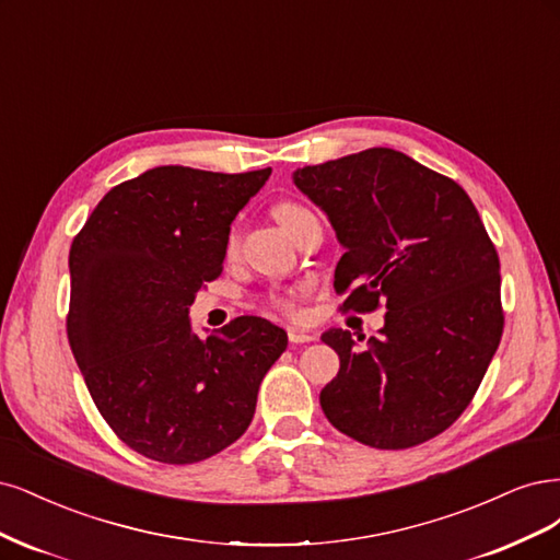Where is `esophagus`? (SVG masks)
I'll return each mask as SVG.
<instances>
[{
    "label": "esophagus",
    "instance_id": "esophagus-1",
    "mask_svg": "<svg viewBox=\"0 0 560 560\" xmlns=\"http://www.w3.org/2000/svg\"><path fill=\"white\" fill-rule=\"evenodd\" d=\"M288 339H291V345H306V341L314 339V335L300 328H288Z\"/></svg>",
    "mask_w": 560,
    "mask_h": 560
}]
</instances>
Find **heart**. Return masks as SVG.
Returning <instances> with one entry per match:
<instances>
[{"instance_id": "1", "label": "heart", "mask_w": 560, "mask_h": 560, "mask_svg": "<svg viewBox=\"0 0 560 560\" xmlns=\"http://www.w3.org/2000/svg\"><path fill=\"white\" fill-rule=\"evenodd\" d=\"M275 219L281 223V228L291 234H293L300 230V225L304 223V221H310V219H314V213L306 209L304 205H300V202H279L277 207H275ZM234 250H237V234H230L228 237V254H234ZM272 304L275 306H279V310H283V312H293V304H291V300L288 298H281V295H275L272 298Z\"/></svg>"}]
</instances>
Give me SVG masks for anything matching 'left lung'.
Returning a JSON list of instances; mask_svg holds the SVG:
<instances>
[{"label":"left lung","mask_w":560,"mask_h":560,"mask_svg":"<svg viewBox=\"0 0 560 560\" xmlns=\"http://www.w3.org/2000/svg\"><path fill=\"white\" fill-rule=\"evenodd\" d=\"M345 246L335 269L345 310L386 302L365 349L349 330L320 335L339 372L320 407L345 435L409 448L470 405L502 337L500 260L467 192L393 149H368L293 172Z\"/></svg>","instance_id":"8db88e82"}]
</instances>
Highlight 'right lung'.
I'll use <instances>...</instances> for the list:
<instances>
[{"label":"right lung","mask_w":560,"mask_h":560,"mask_svg":"<svg viewBox=\"0 0 560 560\" xmlns=\"http://www.w3.org/2000/svg\"><path fill=\"white\" fill-rule=\"evenodd\" d=\"M269 174L147 170L106 192L71 242L69 347L104 421L141 456L188 465L237 442L288 347L260 316L207 339L190 323L197 291L221 275L234 215Z\"/></svg>","instance_id":"add662e5"}]
</instances>
